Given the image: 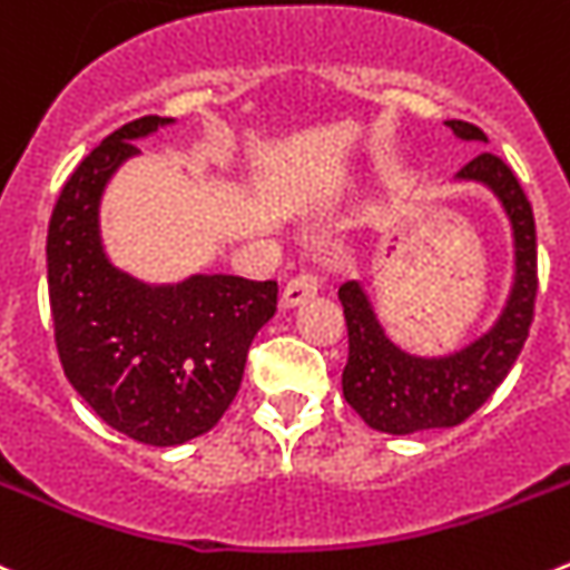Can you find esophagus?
I'll return each mask as SVG.
<instances>
[{
    "label": "esophagus",
    "mask_w": 570,
    "mask_h": 570,
    "mask_svg": "<svg viewBox=\"0 0 570 570\" xmlns=\"http://www.w3.org/2000/svg\"><path fill=\"white\" fill-rule=\"evenodd\" d=\"M321 289V278L315 273H301L297 278H292L289 284L284 286V295H281V306L284 309H292V306L306 304L309 297L317 295Z\"/></svg>",
    "instance_id": "34e87169"
}]
</instances>
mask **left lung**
Instances as JSON below:
<instances>
[{"mask_svg":"<svg viewBox=\"0 0 570 570\" xmlns=\"http://www.w3.org/2000/svg\"><path fill=\"white\" fill-rule=\"evenodd\" d=\"M460 141L489 145L480 127L445 121ZM458 181L480 184L500 202L514 244V278L500 315L480 337L449 355H414L392 341L361 281L337 289L348 330V361L343 368V397L363 423L386 434L451 429L494 394L514 366L534 321L537 229L534 213L509 164L491 153L471 158Z\"/></svg>","mask_w":570,"mask_h":570,"instance_id":"1","label":"left lung"}]
</instances>
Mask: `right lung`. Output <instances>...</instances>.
Wrapping results in <instances>:
<instances>
[{
	"mask_svg": "<svg viewBox=\"0 0 570 570\" xmlns=\"http://www.w3.org/2000/svg\"><path fill=\"white\" fill-rule=\"evenodd\" d=\"M173 119L119 127L76 167L48 227L56 348L70 386L116 432L181 445L209 432L235 400L247 352L278 306L275 281L189 275L147 284L112 264L101 196L136 141Z\"/></svg>",
	"mask_w": 570,
	"mask_h": 570,
	"instance_id": "add662e5",
	"label": "right lung"
}]
</instances>
